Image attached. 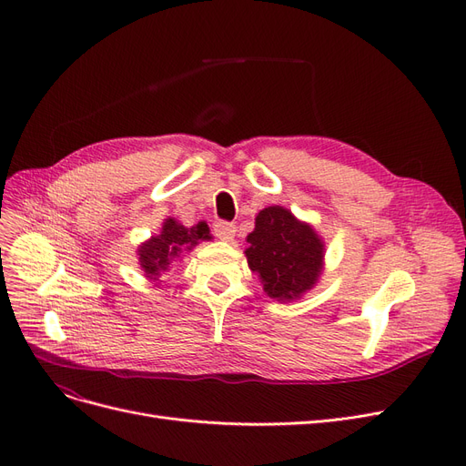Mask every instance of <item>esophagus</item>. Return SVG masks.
<instances>
[{"mask_svg": "<svg viewBox=\"0 0 466 466\" xmlns=\"http://www.w3.org/2000/svg\"><path fill=\"white\" fill-rule=\"evenodd\" d=\"M213 232L218 239L223 241H232L236 236V225L227 223V220H218V223L213 225Z\"/></svg>", "mask_w": 466, "mask_h": 466, "instance_id": "esophagus-1", "label": "esophagus"}]
</instances>
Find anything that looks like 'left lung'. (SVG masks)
<instances>
[{"mask_svg":"<svg viewBox=\"0 0 466 466\" xmlns=\"http://www.w3.org/2000/svg\"><path fill=\"white\" fill-rule=\"evenodd\" d=\"M251 272L270 299L290 302L309 290L323 272L325 243L281 206L264 208L255 218L246 249Z\"/></svg>","mask_w":466,"mask_h":466,"instance_id":"8db88e82","label":"left lung"}]
</instances>
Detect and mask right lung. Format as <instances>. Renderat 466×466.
Here are the masks:
<instances>
[{"label": "right lung", "mask_w": 466, "mask_h": 466, "mask_svg": "<svg viewBox=\"0 0 466 466\" xmlns=\"http://www.w3.org/2000/svg\"><path fill=\"white\" fill-rule=\"evenodd\" d=\"M204 239H211L209 227L204 220L187 228L181 223H177L176 218H166L160 234L141 243L137 249L139 264L141 270L145 272V278L158 281L160 274L169 270L171 262L177 260L183 253L192 251V248L198 246Z\"/></svg>", "instance_id": "add662e5"}]
</instances>
